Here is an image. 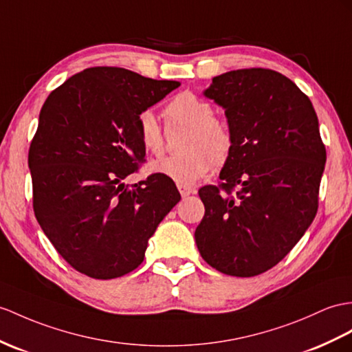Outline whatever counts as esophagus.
Instances as JSON below:
<instances>
[{"instance_id":"1","label":"esophagus","mask_w":352,"mask_h":352,"mask_svg":"<svg viewBox=\"0 0 352 352\" xmlns=\"http://www.w3.org/2000/svg\"><path fill=\"white\" fill-rule=\"evenodd\" d=\"M177 188H179V192H181V195L184 197H188V195H191V194H194L195 192V190H192V188H190V186H185V185H177Z\"/></svg>"}]
</instances>
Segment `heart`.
Instances as JSON below:
<instances>
[{
	"label": "heart",
	"mask_w": 352,
	"mask_h": 352,
	"mask_svg": "<svg viewBox=\"0 0 352 352\" xmlns=\"http://www.w3.org/2000/svg\"><path fill=\"white\" fill-rule=\"evenodd\" d=\"M168 125L188 128L177 157L162 158L152 162V173L166 176L179 185L192 186L209 173L213 166H224L234 148V137L230 126L215 118V109L209 101L181 92L166 106ZM137 133L142 146L152 155L164 152V133L157 116L144 110L137 118Z\"/></svg>",
	"instance_id": "heart-1"
}]
</instances>
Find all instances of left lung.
<instances>
[{
    "label": "left lung",
    "mask_w": 352,
    "mask_h": 352,
    "mask_svg": "<svg viewBox=\"0 0 352 352\" xmlns=\"http://www.w3.org/2000/svg\"><path fill=\"white\" fill-rule=\"evenodd\" d=\"M204 96L226 109L234 137L218 185L199 191L203 260L230 276L267 272L293 250L318 210L325 146L311 100L269 68L212 79Z\"/></svg>",
    "instance_id": "obj_1"
}]
</instances>
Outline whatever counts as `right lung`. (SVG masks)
Segmentation results:
<instances>
[{
  "label": "right lung",
  "mask_w": 352,
  "mask_h": 352,
  "mask_svg": "<svg viewBox=\"0 0 352 352\" xmlns=\"http://www.w3.org/2000/svg\"><path fill=\"white\" fill-rule=\"evenodd\" d=\"M177 87L91 67L43 104L28 152L32 208L58 254L83 275L113 279L139 267L149 237L181 200L161 175L122 184L144 161L137 118Z\"/></svg>",
  "instance_id": "add662e5"
}]
</instances>
